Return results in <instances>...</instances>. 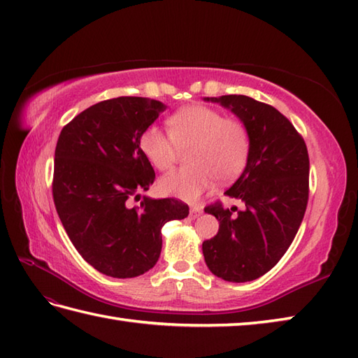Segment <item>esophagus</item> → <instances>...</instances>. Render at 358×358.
Returning a JSON list of instances; mask_svg holds the SVG:
<instances>
[{
    "instance_id": "esophagus-1",
    "label": "esophagus",
    "mask_w": 358,
    "mask_h": 358,
    "mask_svg": "<svg viewBox=\"0 0 358 358\" xmlns=\"http://www.w3.org/2000/svg\"><path fill=\"white\" fill-rule=\"evenodd\" d=\"M202 214V208L201 206H193L192 210H189V217L192 219H197Z\"/></svg>"
}]
</instances>
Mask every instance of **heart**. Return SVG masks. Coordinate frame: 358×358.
I'll return each instance as SVG.
<instances>
[{"label":"heart","mask_w":358,"mask_h":358,"mask_svg":"<svg viewBox=\"0 0 358 358\" xmlns=\"http://www.w3.org/2000/svg\"><path fill=\"white\" fill-rule=\"evenodd\" d=\"M170 130L156 124L142 131V153L157 170H170L180 147L194 145L189 152L193 165L166 174L159 180L164 194L194 202L210 189L217 178L236 179L248 162L251 139L239 119L225 117L219 110L205 106H188L169 119Z\"/></svg>","instance_id":"b5f03b06"}]
</instances>
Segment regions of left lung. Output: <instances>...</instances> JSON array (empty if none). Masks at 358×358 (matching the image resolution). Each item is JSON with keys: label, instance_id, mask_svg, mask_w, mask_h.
<instances>
[{"label": "left lung", "instance_id": "obj_1", "mask_svg": "<svg viewBox=\"0 0 358 358\" xmlns=\"http://www.w3.org/2000/svg\"><path fill=\"white\" fill-rule=\"evenodd\" d=\"M231 110L250 133V157L225 194L241 211L214 203L205 208L219 231L202 243L210 271L227 282H251L275 266L303 220L309 193V157L303 138L279 110L245 94L203 98Z\"/></svg>", "mask_w": 358, "mask_h": 358}]
</instances>
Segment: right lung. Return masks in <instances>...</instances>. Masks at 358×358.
<instances>
[{
  "label": "right lung",
  "mask_w": 358,
  "mask_h": 358,
  "mask_svg": "<svg viewBox=\"0 0 358 358\" xmlns=\"http://www.w3.org/2000/svg\"><path fill=\"white\" fill-rule=\"evenodd\" d=\"M161 101L119 96L98 102L61 130L55 150L53 201L69 239L99 273L130 279L161 256V229L185 219L188 205L144 196L155 170L139 139L165 110Z\"/></svg>",
  "instance_id": "add662e5"
}]
</instances>
